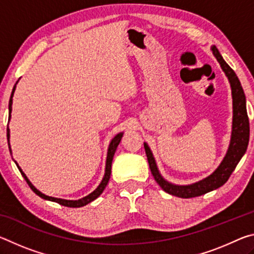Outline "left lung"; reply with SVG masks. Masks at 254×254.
<instances>
[{
  "mask_svg": "<svg viewBox=\"0 0 254 254\" xmlns=\"http://www.w3.org/2000/svg\"><path fill=\"white\" fill-rule=\"evenodd\" d=\"M212 51L215 58L220 63L223 71L225 72L227 79L230 81L232 98H233V121H232L231 141L229 149H227V152L224 159L222 160L221 165L217 167V169L212 175H209L208 177H206L203 180H199V182L195 184L186 185V186L174 185L167 182L162 177L161 174L159 173L151 150H150L149 145L144 142L145 154H147L150 170H151L154 180H156L159 186L166 192L180 197V198H191V197L204 195L206 192H209L214 190V189H217L218 187L223 186L229 180L230 176L234 171L235 167L238 166L241 158L246 153L249 144L250 124H249L246 95H244L242 85H241L234 70L223 59L216 47L213 46Z\"/></svg>",
  "mask_w": 254,
  "mask_h": 254,
  "instance_id": "8db88e82",
  "label": "left lung"
}]
</instances>
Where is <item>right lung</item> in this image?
Wrapping results in <instances>:
<instances>
[{
	"label": "right lung",
	"instance_id": "obj_1",
	"mask_svg": "<svg viewBox=\"0 0 254 254\" xmlns=\"http://www.w3.org/2000/svg\"><path fill=\"white\" fill-rule=\"evenodd\" d=\"M18 84V81H16L15 85ZM15 85L13 89H12V93H11V97H10V102H8V122H10V119H11V112H12V97H13V94H14V91H15ZM6 136H7V143H8V149H10V152L12 153L11 151V147H10V128H6ZM123 136V132H120L119 134L115 135L113 139H112V141L110 142V145H109V150H107V157H106V166H105V174H104V177H103L101 184L98 185V187L94 190L93 192H91V194L83 197V198H80L78 200H68V199H62V198H56V197H51V196H47L45 194H42V192L40 190H38V189L33 186V185L31 184V182L28 179L27 176H25V174L22 171V169L20 168L18 162H15V165L18 166V168L20 170L21 175H22V177L25 179V182H27V184L29 185V187L32 189L33 192H36V194L41 197V198H44L46 200H50V201H55V203H58L60 205L63 206H67V207H81V206H85L87 205L88 203H91V201H93L94 199H96L98 196H100L103 190H104L107 183H109L110 180V177H111V169H112V161H113V157H114V153L115 151H117V148L119 143L121 142V139Z\"/></svg>",
	"mask_w": 254,
	"mask_h": 254
}]
</instances>
